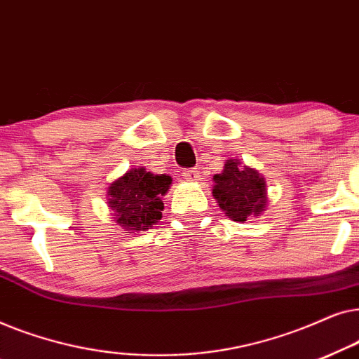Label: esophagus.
I'll return each instance as SVG.
<instances>
[{"mask_svg": "<svg viewBox=\"0 0 359 359\" xmlns=\"http://www.w3.org/2000/svg\"><path fill=\"white\" fill-rule=\"evenodd\" d=\"M183 176H184V180H188V181H199V171L198 170H194V168H191V170H184L183 171Z\"/></svg>", "mask_w": 359, "mask_h": 359, "instance_id": "1", "label": "esophagus"}]
</instances>
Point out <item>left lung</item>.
<instances>
[{
  "mask_svg": "<svg viewBox=\"0 0 359 359\" xmlns=\"http://www.w3.org/2000/svg\"><path fill=\"white\" fill-rule=\"evenodd\" d=\"M212 194L230 219L245 222L258 215L266 204V184L258 171L245 168L238 160L225 161L224 171L214 176Z\"/></svg>",
  "mask_w": 359,
  "mask_h": 359,
  "instance_id": "left-lung-1",
  "label": "left lung"
}]
</instances>
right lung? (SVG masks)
I'll return each mask as SVG.
<instances>
[{"instance_id":"1","label":"right lung","mask_w":359,"mask_h":359,"mask_svg":"<svg viewBox=\"0 0 359 359\" xmlns=\"http://www.w3.org/2000/svg\"><path fill=\"white\" fill-rule=\"evenodd\" d=\"M171 178L154 175L145 168H134L116 180L109 188V208L117 224L126 230H147L161 219V196L170 189Z\"/></svg>"}]
</instances>
